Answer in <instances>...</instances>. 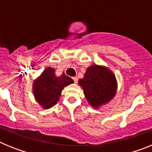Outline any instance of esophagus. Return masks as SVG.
I'll list each match as a JSON object with an SVG mask.
<instances>
[{"label": "esophagus", "instance_id": "1", "mask_svg": "<svg viewBox=\"0 0 152 152\" xmlns=\"http://www.w3.org/2000/svg\"><path fill=\"white\" fill-rule=\"evenodd\" d=\"M72 79L74 80L75 83H77V80H78V78H77V77H76V76H75V77H72Z\"/></svg>", "mask_w": 152, "mask_h": 152}]
</instances>
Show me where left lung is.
Returning <instances> with one entry per match:
<instances>
[{
    "label": "left lung",
    "instance_id": "left-lung-1",
    "mask_svg": "<svg viewBox=\"0 0 152 152\" xmlns=\"http://www.w3.org/2000/svg\"><path fill=\"white\" fill-rule=\"evenodd\" d=\"M78 83L84 89L88 103L94 107L107 103L116 94L115 76L104 67L91 65Z\"/></svg>",
    "mask_w": 152,
    "mask_h": 152
}]
</instances>
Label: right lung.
<instances>
[{
	"label": "right lung",
	"mask_w": 152,
	"mask_h": 152,
	"mask_svg": "<svg viewBox=\"0 0 152 152\" xmlns=\"http://www.w3.org/2000/svg\"><path fill=\"white\" fill-rule=\"evenodd\" d=\"M73 82V80L64 73L56 77L55 70L48 68L33 83V94L40 105L45 109H49L59 100L64 87Z\"/></svg>",
	"instance_id": "obj_1"
}]
</instances>
